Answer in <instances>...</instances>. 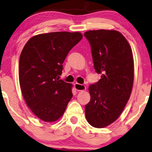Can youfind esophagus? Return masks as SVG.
Here are the masks:
<instances>
[{
  "mask_svg": "<svg viewBox=\"0 0 152 152\" xmlns=\"http://www.w3.org/2000/svg\"><path fill=\"white\" fill-rule=\"evenodd\" d=\"M74 86L75 88L77 91H83L86 90V86H85L84 85L78 84V83H75V84H74Z\"/></svg>",
  "mask_w": 152,
  "mask_h": 152,
  "instance_id": "obj_1",
  "label": "esophagus"
}]
</instances>
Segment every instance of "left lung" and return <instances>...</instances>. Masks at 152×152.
Instances as JSON below:
<instances>
[{
	"instance_id": "1",
	"label": "left lung",
	"mask_w": 152,
	"mask_h": 152,
	"mask_svg": "<svg viewBox=\"0 0 152 152\" xmlns=\"http://www.w3.org/2000/svg\"><path fill=\"white\" fill-rule=\"evenodd\" d=\"M91 47L95 71L101 79L88 88L91 100L85 106L87 121L95 128L113 123L123 111L134 79L133 53L123 35L113 30L84 33Z\"/></svg>"
}]
</instances>
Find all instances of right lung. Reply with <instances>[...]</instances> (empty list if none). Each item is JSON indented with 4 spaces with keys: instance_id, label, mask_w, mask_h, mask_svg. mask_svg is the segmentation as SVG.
<instances>
[{
    "instance_id": "obj_1",
    "label": "right lung",
    "mask_w": 152,
    "mask_h": 152,
    "mask_svg": "<svg viewBox=\"0 0 152 152\" xmlns=\"http://www.w3.org/2000/svg\"><path fill=\"white\" fill-rule=\"evenodd\" d=\"M82 37L80 32L40 34L29 39L22 50L20 90L27 106L43 121L59 120L72 98V85L59 80V75L66 56Z\"/></svg>"
}]
</instances>
